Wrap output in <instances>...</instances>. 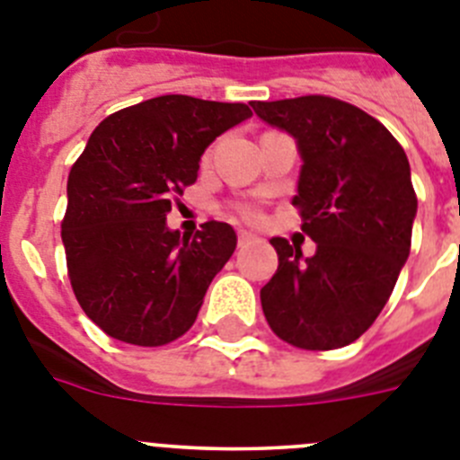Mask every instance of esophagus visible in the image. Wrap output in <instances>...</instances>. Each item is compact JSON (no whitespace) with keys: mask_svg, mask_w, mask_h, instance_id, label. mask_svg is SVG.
I'll return each mask as SVG.
<instances>
[{"mask_svg":"<svg viewBox=\"0 0 460 460\" xmlns=\"http://www.w3.org/2000/svg\"><path fill=\"white\" fill-rule=\"evenodd\" d=\"M237 243H239V249H246V246H253V243H260V237H255V234L246 233V230H239V233H237Z\"/></svg>","mask_w":460,"mask_h":460,"instance_id":"34e87169","label":"esophagus"}]
</instances>
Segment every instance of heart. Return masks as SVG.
Returning <instances> with one entry per match:
<instances>
[{
    "mask_svg": "<svg viewBox=\"0 0 460 460\" xmlns=\"http://www.w3.org/2000/svg\"><path fill=\"white\" fill-rule=\"evenodd\" d=\"M237 211L246 221H260V209L255 205H237Z\"/></svg>",
    "mask_w": 460,
    "mask_h": 460,
    "instance_id": "obj_1",
    "label": "heart"
}]
</instances>
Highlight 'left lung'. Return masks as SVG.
<instances>
[{"label":"left lung","instance_id":"1","mask_svg":"<svg viewBox=\"0 0 460 460\" xmlns=\"http://www.w3.org/2000/svg\"><path fill=\"white\" fill-rule=\"evenodd\" d=\"M255 115L296 140L292 205L315 255L274 237L279 270L260 290L271 332L302 350H336L380 315L412 242L417 195L396 137L368 112L311 93L255 101Z\"/></svg>","mask_w":460,"mask_h":460}]
</instances>
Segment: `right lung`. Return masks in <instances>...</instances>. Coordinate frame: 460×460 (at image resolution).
I'll return each instance as SVG.
<instances>
[{
    "label": "right lung",
    "instance_id": "add662e5",
    "mask_svg": "<svg viewBox=\"0 0 460 460\" xmlns=\"http://www.w3.org/2000/svg\"><path fill=\"white\" fill-rule=\"evenodd\" d=\"M251 115L246 103L168 93L93 128L68 172L62 242L75 299L108 336L158 348L193 327L237 234L207 221L180 239L165 217L198 180L202 152Z\"/></svg>",
    "mask_w": 460,
    "mask_h": 460
}]
</instances>
